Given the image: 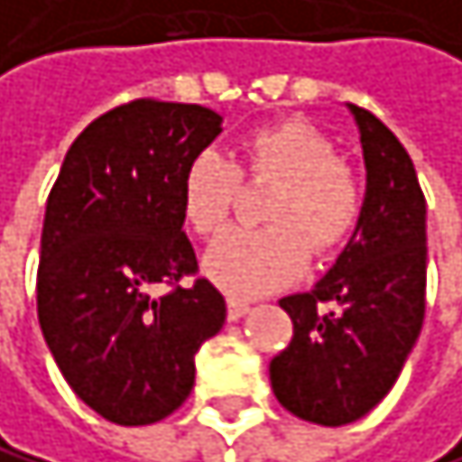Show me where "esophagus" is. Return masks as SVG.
<instances>
[{
    "label": "esophagus",
    "instance_id": "esophagus-1",
    "mask_svg": "<svg viewBox=\"0 0 462 462\" xmlns=\"http://www.w3.org/2000/svg\"><path fill=\"white\" fill-rule=\"evenodd\" d=\"M250 310H253V307H250V300H241V298H229V300H226V318H229V320H241Z\"/></svg>",
    "mask_w": 462,
    "mask_h": 462
}]
</instances>
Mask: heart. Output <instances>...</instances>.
Masks as SVG:
<instances>
[{"label": "heart", "instance_id": "obj_1", "mask_svg": "<svg viewBox=\"0 0 462 462\" xmlns=\"http://www.w3.org/2000/svg\"><path fill=\"white\" fill-rule=\"evenodd\" d=\"M244 175L275 184L263 201L261 229H233L204 255L207 278L233 298H255L295 281L315 255L344 246L364 216V181L337 155L332 138L300 118L255 127L241 142L236 170L204 150L181 175V221L201 238L218 236L233 216Z\"/></svg>", "mask_w": 462, "mask_h": 462}]
</instances>
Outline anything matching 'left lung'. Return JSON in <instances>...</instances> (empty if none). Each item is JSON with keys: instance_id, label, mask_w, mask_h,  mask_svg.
<instances>
[{"instance_id": "left-lung-1", "label": "left lung", "mask_w": 462, "mask_h": 462, "mask_svg": "<svg viewBox=\"0 0 462 462\" xmlns=\"http://www.w3.org/2000/svg\"><path fill=\"white\" fill-rule=\"evenodd\" d=\"M361 130V224L315 290L281 298L292 340L270 364L278 403L295 418L344 426L398 381L426 312V199L409 152L381 118L349 105Z\"/></svg>"}]
</instances>
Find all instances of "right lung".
<instances>
[{
    "instance_id": "right-lung-1",
    "label": "right lung",
    "mask_w": 462,
    "mask_h": 462,
    "mask_svg": "<svg viewBox=\"0 0 462 462\" xmlns=\"http://www.w3.org/2000/svg\"><path fill=\"white\" fill-rule=\"evenodd\" d=\"M221 133L201 105L135 98L70 144L48 196L39 327L68 386L101 418L147 426L196 383V352L224 327V295L184 236L181 175ZM164 282L171 290L152 296Z\"/></svg>"
}]
</instances>
